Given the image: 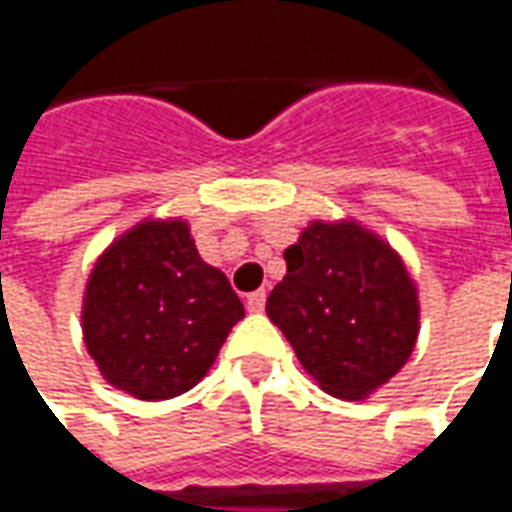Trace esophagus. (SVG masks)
<instances>
[{
  "mask_svg": "<svg viewBox=\"0 0 512 512\" xmlns=\"http://www.w3.org/2000/svg\"><path fill=\"white\" fill-rule=\"evenodd\" d=\"M246 307H249V312H263V307H266V290L249 293L246 296Z\"/></svg>",
  "mask_w": 512,
  "mask_h": 512,
  "instance_id": "esophagus-1",
  "label": "esophagus"
}]
</instances>
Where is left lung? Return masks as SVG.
Wrapping results in <instances>:
<instances>
[{"label": "left lung", "instance_id": "left-lung-1", "mask_svg": "<svg viewBox=\"0 0 512 512\" xmlns=\"http://www.w3.org/2000/svg\"><path fill=\"white\" fill-rule=\"evenodd\" d=\"M285 263L266 312L329 395L359 400L406 365L417 290L384 241L359 224L315 222L285 249Z\"/></svg>", "mask_w": 512, "mask_h": 512}]
</instances>
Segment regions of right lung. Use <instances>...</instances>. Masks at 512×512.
Returning a JSON list of instances; mask_svg holds the SVG:
<instances>
[{"label": "right lung", "instance_id": "add662e5", "mask_svg": "<svg viewBox=\"0 0 512 512\" xmlns=\"http://www.w3.org/2000/svg\"><path fill=\"white\" fill-rule=\"evenodd\" d=\"M84 343L109 384L167 400L197 384L244 304L183 222H142L106 249L84 296Z\"/></svg>", "mask_w": 512, "mask_h": 512}]
</instances>
